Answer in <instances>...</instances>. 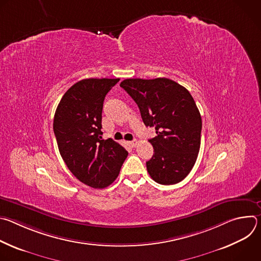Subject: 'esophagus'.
<instances>
[{
    "instance_id": "1",
    "label": "esophagus",
    "mask_w": 261,
    "mask_h": 261,
    "mask_svg": "<svg viewBox=\"0 0 261 261\" xmlns=\"http://www.w3.org/2000/svg\"><path fill=\"white\" fill-rule=\"evenodd\" d=\"M137 143H138V141H137L136 139H134V140H132V141H129V144H130L132 147L136 146V145H137Z\"/></svg>"
}]
</instances>
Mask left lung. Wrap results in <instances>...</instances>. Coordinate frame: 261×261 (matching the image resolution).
Instances as JSON below:
<instances>
[{"label": "left lung", "mask_w": 261, "mask_h": 261, "mask_svg": "<svg viewBox=\"0 0 261 261\" xmlns=\"http://www.w3.org/2000/svg\"><path fill=\"white\" fill-rule=\"evenodd\" d=\"M137 104L146 127L157 136L150 139L154 155L146 162L151 177L161 185L182 180L193 168L200 148L201 117L189 91L160 77L129 79L121 83Z\"/></svg>", "instance_id": "1"}]
</instances>
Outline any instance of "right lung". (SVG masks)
<instances>
[{"label":"right lung","mask_w":261,"mask_h":261,"mask_svg":"<svg viewBox=\"0 0 261 261\" xmlns=\"http://www.w3.org/2000/svg\"><path fill=\"white\" fill-rule=\"evenodd\" d=\"M120 79H88L62 97L54 119L60 154L69 170L92 188H105L118 177L128 152L111 138L102 139L106 94Z\"/></svg>","instance_id":"obj_1"}]
</instances>
